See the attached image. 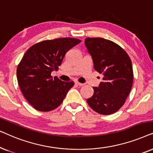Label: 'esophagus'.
<instances>
[{"instance_id":"1","label":"esophagus","mask_w":153,"mask_h":153,"mask_svg":"<svg viewBox=\"0 0 153 153\" xmlns=\"http://www.w3.org/2000/svg\"><path fill=\"white\" fill-rule=\"evenodd\" d=\"M75 85H78V86H82V85H84V84H83V83L79 82H78V81H76V82H75Z\"/></svg>"}]
</instances>
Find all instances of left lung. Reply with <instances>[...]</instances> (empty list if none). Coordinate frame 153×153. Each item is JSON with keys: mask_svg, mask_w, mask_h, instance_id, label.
<instances>
[{"mask_svg": "<svg viewBox=\"0 0 153 153\" xmlns=\"http://www.w3.org/2000/svg\"><path fill=\"white\" fill-rule=\"evenodd\" d=\"M85 46L93 59L94 67L103 75L99 87L87 102L91 109L111 115L125 104L133 84L131 61L127 53L111 40L102 38H87Z\"/></svg>", "mask_w": 153, "mask_h": 153, "instance_id": "8db88e82", "label": "left lung"}]
</instances>
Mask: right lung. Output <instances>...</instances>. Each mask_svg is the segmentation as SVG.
<instances>
[{
	"mask_svg": "<svg viewBox=\"0 0 153 153\" xmlns=\"http://www.w3.org/2000/svg\"><path fill=\"white\" fill-rule=\"evenodd\" d=\"M81 40L56 38L39 42L26 51L18 64L17 81L24 97L36 110L48 112L63 102L73 81L64 82L51 73L57 71L66 53Z\"/></svg>",
	"mask_w": 153,
	"mask_h": 153,
	"instance_id": "right-lung-1",
	"label": "right lung"
}]
</instances>
